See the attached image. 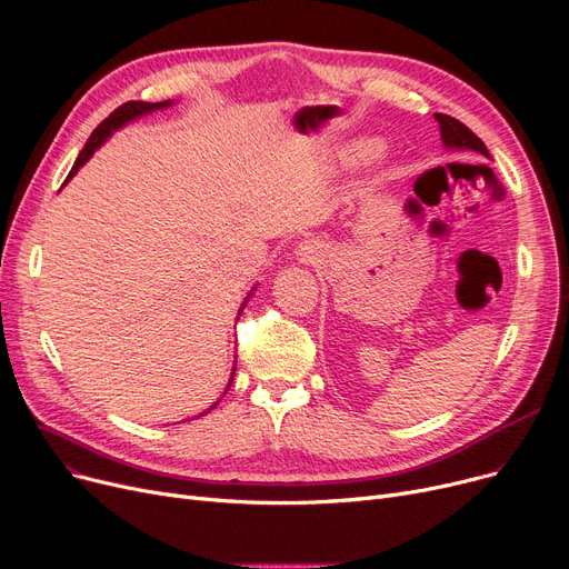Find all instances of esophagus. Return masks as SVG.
I'll return each mask as SVG.
<instances>
[{"label":"esophagus","mask_w":569,"mask_h":569,"mask_svg":"<svg viewBox=\"0 0 569 569\" xmlns=\"http://www.w3.org/2000/svg\"><path fill=\"white\" fill-rule=\"evenodd\" d=\"M295 256H297V260H302V262H316L318 260V244L316 242H302L300 247L295 249Z\"/></svg>","instance_id":"34e87169"}]
</instances>
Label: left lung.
Segmentation results:
<instances>
[{"instance_id": "8db88e82", "label": "left lung", "mask_w": 569, "mask_h": 569, "mask_svg": "<svg viewBox=\"0 0 569 569\" xmlns=\"http://www.w3.org/2000/svg\"><path fill=\"white\" fill-rule=\"evenodd\" d=\"M433 117L440 127V140L447 149H468V152H477V154L491 159L487 144L477 138L466 124H461L459 119H455L450 114H440V112H436ZM412 202L415 200H408V204H412Z\"/></svg>"}]
</instances>
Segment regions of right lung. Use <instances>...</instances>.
<instances>
[{
  "instance_id": "right-lung-1",
  "label": "right lung",
  "mask_w": 569,
  "mask_h": 569,
  "mask_svg": "<svg viewBox=\"0 0 569 569\" xmlns=\"http://www.w3.org/2000/svg\"><path fill=\"white\" fill-rule=\"evenodd\" d=\"M168 106H172V101H161V103H147V101H129V103H124V106H119L114 112H110V117H106L103 122L92 131V136H89V140H87V144L82 147V152H80V157L76 159V163H73V168H71V172H69V177L67 179H71L89 159H92V154L97 152V149L114 133V131H119L122 127H127L129 122H133V119H138V117H144V114H149V112H154V110H163V108H168ZM253 290H256V286L251 288V292L244 297V302H242V307H239V311H237V320H239V316H242V311H244V307H247V302H249V297L253 295ZM232 378H234V362H232V373H230V380H228V385H226V390H223V395L228 392V387L232 385ZM223 395H221V399H223ZM221 399H217L212 406H209L207 410H202L198 417H202V415H207L209 410L212 408H217L219 406V401Z\"/></svg>"
}]
</instances>
